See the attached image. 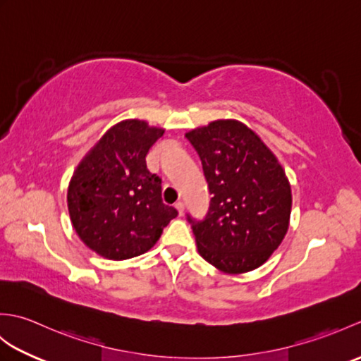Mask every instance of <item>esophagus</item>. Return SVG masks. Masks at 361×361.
Returning <instances> with one entry per match:
<instances>
[{"instance_id":"obj_1","label":"esophagus","mask_w":361,"mask_h":361,"mask_svg":"<svg viewBox=\"0 0 361 361\" xmlns=\"http://www.w3.org/2000/svg\"><path fill=\"white\" fill-rule=\"evenodd\" d=\"M175 208H176V211H178L180 216H183V212H185V203H183V202H176V203H175Z\"/></svg>"}]
</instances>
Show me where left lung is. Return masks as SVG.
Wrapping results in <instances>:
<instances>
[{"mask_svg": "<svg viewBox=\"0 0 361 361\" xmlns=\"http://www.w3.org/2000/svg\"><path fill=\"white\" fill-rule=\"evenodd\" d=\"M212 194L208 216L194 221L197 250L226 274L264 265L286 237L291 188L270 147L247 124L217 119L189 130Z\"/></svg>", "mask_w": 361, "mask_h": 361, "instance_id": "left-lung-1", "label": "left lung"}]
</instances>
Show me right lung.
<instances>
[{
	"mask_svg": "<svg viewBox=\"0 0 361 361\" xmlns=\"http://www.w3.org/2000/svg\"><path fill=\"white\" fill-rule=\"evenodd\" d=\"M164 128L142 119L111 126L80 159L68 186L75 233L96 255L124 260L147 252L178 216L163 203L161 180L145 164Z\"/></svg>",
	"mask_w": 361,
	"mask_h": 361,
	"instance_id": "1",
	"label": "right lung"
}]
</instances>
